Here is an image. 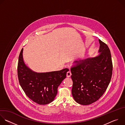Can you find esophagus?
<instances>
[{"label": "esophagus", "instance_id": "obj_1", "mask_svg": "<svg viewBox=\"0 0 125 125\" xmlns=\"http://www.w3.org/2000/svg\"><path fill=\"white\" fill-rule=\"evenodd\" d=\"M66 75H67V77H71V76L72 75V74H71V72L70 71H68V72H67Z\"/></svg>", "mask_w": 125, "mask_h": 125}]
</instances>
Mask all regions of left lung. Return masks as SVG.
Masks as SVG:
<instances>
[{
  "label": "left lung",
  "mask_w": 125,
  "mask_h": 125,
  "mask_svg": "<svg viewBox=\"0 0 125 125\" xmlns=\"http://www.w3.org/2000/svg\"><path fill=\"white\" fill-rule=\"evenodd\" d=\"M100 54L94 58L75 61L71 68L73 81L72 94L78 103L91 104L102 96L112 75L113 65L110 50L106 43L99 40Z\"/></svg>",
  "instance_id": "8db88e82"
}]
</instances>
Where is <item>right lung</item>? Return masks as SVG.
Listing matches in <instances>:
<instances>
[{
  "label": "right lung",
  "instance_id": "obj_1",
  "mask_svg": "<svg viewBox=\"0 0 125 125\" xmlns=\"http://www.w3.org/2000/svg\"><path fill=\"white\" fill-rule=\"evenodd\" d=\"M22 49L19 56L17 72L20 84L26 95L41 105L48 104L54 99L57 88L66 78L68 69L47 73H36L24 63Z\"/></svg>",
  "mask_w": 125,
  "mask_h": 125
}]
</instances>
